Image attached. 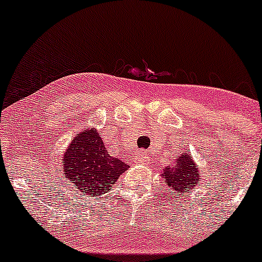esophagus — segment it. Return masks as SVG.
I'll return each mask as SVG.
<instances>
[{
    "label": "esophagus",
    "mask_w": 262,
    "mask_h": 262,
    "mask_svg": "<svg viewBox=\"0 0 262 262\" xmlns=\"http://www.w3.org/2000/svg\"><path fill=\"white\" fill-rule=\"evenodd\" d=\"M146 161V150H139L135 152L134 155V162L135 164H144Z\"/></svg>",
    "instance_id": "esophagus-1"
}]
</instances>
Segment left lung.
Returning a JSON list of instances; mask_svg holds the SVG:
<instances>
[{
	"label": "left lung",
	"mask_w": 262,
	"mask_h": 262,
	"mask_svg": "<svg viewBox=\"0 0 262 262\" xmlns=\"http://www.w3.org/2000/svg\"><path fill=\"white\" fill-rule=\"evenodd\" d=\"M167 183L177 193H187L189 188H193L200 180V172L194 161L189 158L188 152H183L176 159L175 166L167 167L164 171Z\"/></svg>",
	"instance_id": "1"
}]
</instances>
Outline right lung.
<instances>
[{"label":"right lung","mask_w":262,"mask_h":262,"mask_svg":"<svg viewBox=\"0 0 262 262\" xmlns=\"http://www.w3.org/2000/svg\"><path fill=\"white\" fill-rule=\"evenodd\" d=\"M62 169L66 180L82 194H98L108 191L128 169L121 159L112 158L95 129L76 135L64 155Z\"/></svg>","instance_id":"obj_1"}]
</instances>
